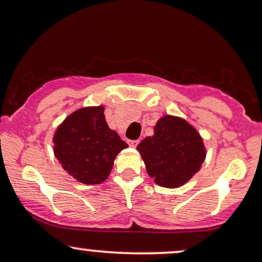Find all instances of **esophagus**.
Returning <instances> with one entry per match:
<instances>
[{"instance_id":"1","label":"esophagus","mask_w":262,"mask_h":262,"mask_svg":"<svg viewBox=\"0 0 262 262\" xmlns=\"http://www.w3.org/2000/svg\"><path fill=\"white\" fill-rule=\"evenodd\" d=\"M138 143H140V141L138 140H127V144L130 147H137Z\"/></svg>"}]
</instances>
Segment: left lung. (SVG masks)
<instances>
[{"label": "left lung", "instance_id": "left-lung-1", "mask_svg": "<svg viewBox=\"0 0 262 262\" xmlns=\"http://www.w3.org/2000/svg\"><path fill=\"white\" fill-rule=\"evenodd\" d=\"M146 169L161 187L182 186L198 172L205 158L202 137L188 122L166 115L157 122L154 136L137 146Z\"/></svg>", "mask_w": 262, "mask_h": 262}]
</instances>
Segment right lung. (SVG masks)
<instances>
[{
    "instance_id": "add662e5",
    "label": "right lung",
    "mask_w": 262,
    "mask_h": 262,
    "mask_svg": "<svg viewBox=\"0 0 262 262\" xmlns=\"http://www.w3.org/2000/svg\"><path fill=\"white\" fill-rule=\"evenodd\" d=\"M103 106L70 114L54 135V156L63 169L85 185H98L111 173L115 157L127 147L111 130Z\"/></svg>"
}]
</instances>
